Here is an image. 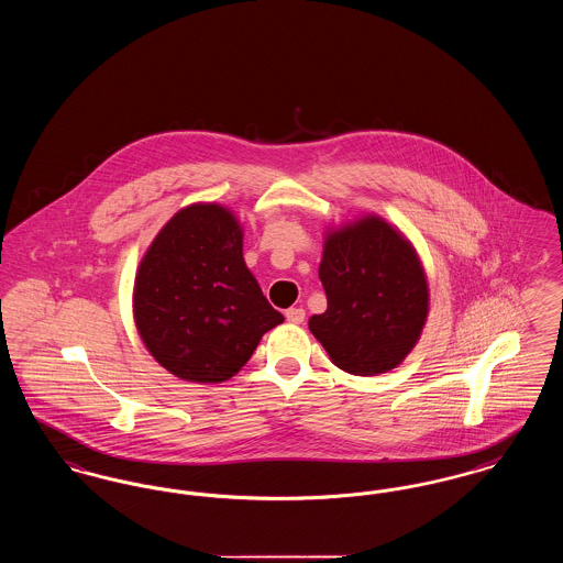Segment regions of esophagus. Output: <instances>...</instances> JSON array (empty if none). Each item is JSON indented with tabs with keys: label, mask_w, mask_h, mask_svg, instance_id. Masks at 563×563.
<instances>
[{
	"label": "esophagus",
	"mask_w": 563,
	"mask_h": 563,
	"mask_svg": "<svg viewBox=\"0 0 563 563\" xmlns=\"http://www.w3.org/2000/svg\"><path fill=\"white\" fill-rule=\"evenodd\" d=\"M285 317H287V321L294 322V324H301L303 319H306V310L303 308H289L285 312Z\"/></svg>",
	"instance_id": "34e87169"
}]
</instances>
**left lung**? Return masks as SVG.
<instances>
[{
  "label": "left lung",
  "mask_w": 563,
  "mask_h": 563,
  "mask_svg": "<svg viewBox=\"0 0 563 563\" xmlns=\"http://www.w3.org/2000/svg\"><path fill=\"white\" fill-rule=\"evenodd\" d=\"M319 276L327 310L308 327L331 363L352 375L399 367L420 342L430 310L429 278L413 242L375 213L327 225Z\"/></svg>",
  "instance_id": "8db88e82"
}]
</instances>
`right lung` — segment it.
Wrapping results in <instances>:
<instances>
[{"label": "right lung", "instance_id": "obj_1", "mask_svg": "<svg viewBox=\"0 0 563 563\" xmlns=\"http://www.w3.org/2000/svg\"><path fill=\"white\" fill-rule=\"evenodd\" d=\"M241 219L219 202L173 214L139 262L133 319L166 372L219 384L239 374L264 333L285 321L242 257Z\"/></svg>", "mask_w": 563, "mask_h": 563}]
</instances>
